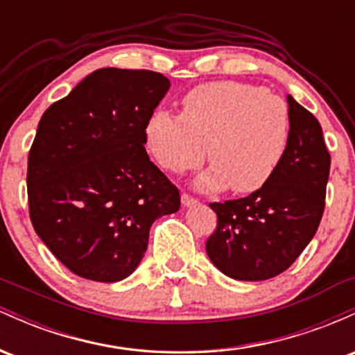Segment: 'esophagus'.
I'll use <instances>...</instances> for the list:
<instances>
[{
    "instance_id": "34e87169",
    "label": "esophagus",
    "mask_w": 355,
    "mask_h": 355,
    "mask_svg": "<svg viewBox=\"0 0 355 355\" xmlns=\"http://www.w3.org/2000/svg\"><path fill=\"white\" fill-rule=\"evenodd\" d=\"M198 200L197 198L190 197L189 193H182V205L183 207H191V205H197Z\"/></svg>"
}]
</instances>
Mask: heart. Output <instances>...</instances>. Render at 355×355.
<instances>
[{"instance_id":"heart-1","label":"heart","mask_w":355,"mask_h":355,"mask_svg":"<svg viewBox=\"0 0 355 355\" xmlns=\"http://www.w3.org/2000/svg\"><path fill=\"white\" fill-rule=\"evenodd\" d=\"M291 137V113L280 96L255 85L214 81L182 100V115L158 110L148 118L145 140L162 168L173 173L202 165L195 187L235 193L262 189L279 168Z\"/></svg>"}]
</instances>
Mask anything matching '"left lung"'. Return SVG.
<instances>
[{
	"mask_svg": "<svg viewBox=\"0 0 355 355\" xmlns=\"http://www.w3.org/2000/svg\"><path fill=\"white\" fill-rule=\"evenodd\" d=\"M291 137L279 168L245 198L210 203L217 230L207 255L235 280H267L287 270L313 239L324 214L331 155L322 126L287 95Z\"/></svg>",
	"mask_w": 355,
	"mask_h": 355,
	"instance_id": "8db88e82",
	"label": "left lung"
}]
</instances>
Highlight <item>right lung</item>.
Instances as JSON below:
<instances>
[{"instance_id": "right-lung-1", "label": "right lung", "mask_w": 355, "mask_h": 355, "mask_svg": "<svg viewBox=\"0 0 355 355\" xmlns=\"http://www.w3.org/2000/svg\"><path fill=\"white\" fill-rule=\"evenodd\" d=\"M168 88L160 73L100 68L43 113L28 157L30 217L73 274L126 279L155 220L180 209L145 150L146 121Z\"/></svg>"}]
</instances>
